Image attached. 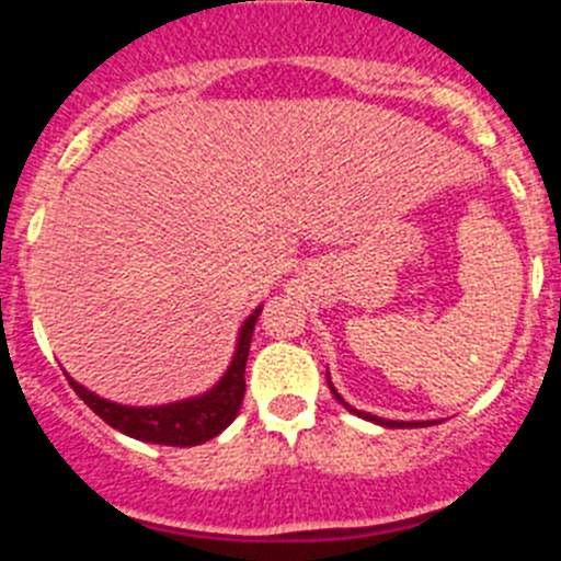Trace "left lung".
Listing matches in <instances>:
<instances>
[{
  "instance_id": "obj_1",
  "label": "left lung",
  "mask_w": 561,
  "mask_h": 561,
  "mask_svg": "<svg viewBox=\"0 0 561 561\" xmlns=\"http://www.w3.org/2000/svg\"><path fill=\"white\" fill-rule=\"evenodd\" d=\"M329 388H331V393L336 396V401H340V404H345V410H351V413H356V415H362V419H368V421H374V424H381V427H424V421H388V419H379V415H370V413H359V410H354L348 404V401L342 399L340 393H336L334 390V385H331V379H329ZM430 424V421H427Z\"/></svg>"
}]
</instances>
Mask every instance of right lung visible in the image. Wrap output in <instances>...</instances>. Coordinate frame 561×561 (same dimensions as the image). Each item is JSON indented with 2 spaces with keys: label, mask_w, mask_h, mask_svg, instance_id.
<instances>
[{
  "label": "right lung",
  "mask_w": 561,
  "mask_h": 561,
  "mask_svg": "<svg viewBox=\"0 0 561 561\" xmlns=\"http://www.w3.org/2000/svg\"><path fill=\"white\" fill-rule=\"evenodd\" d=\"M257 317H261V306L241 325L236 356H232L227 374L221 376L216 388L196 396V399L162 404V408H126V404H114V401L101 399V396H95L83 385H78L76 379H69V385H72V390L81 396L83 404L92 413L101 415L108 427L121 430L128 438L148 440V444H165V447H196V444L216 438L221 430L230 427V421L238 415V408L244 401V368Z\"/></svg>",
  "instance_id": "obj_1"
}]
</instances>
